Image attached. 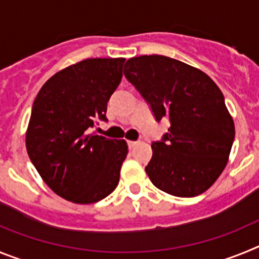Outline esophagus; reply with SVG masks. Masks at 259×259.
<instances>
[{
  "mask_svg": "<svg viewBox=\"0 0 259 259\" xmlns=\"http://www.w3.org/2000/svg\"><path fill=\"white\" fill-rule=\"evenodd\" d=\"M127 144H128V148H130V149H132V148H134V146H136L137 145V141H127Z\"/></svg>",
  "mask_w": 259,
  "mask_h": 259,
  "instance_id": "esophagus-1",
  "label": "esophagus"
}]
</instances>
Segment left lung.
I'll use <instances>...</instances> for the list:
<instances>
[{
    "label": "left lung",
    "mask_w": 259,
    "mask_h": 259,
    "mask_svg": "<svg viewBox=\"0 0 259 259\" xmlns=\"http://www.w3.org/2000/svg\"><path fill=\"white\" fill-rule=\"evenodd\" d=\"M124 76L140 92L157 122L170 128L152 144L145 171L158 189L194 197L223 172L235 140V124L223 93L205 72L164 56L128 59Z\"/></svg>",
    "instance_id": "8db88e82"
}]
</instances>
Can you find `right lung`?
Listing matches in <instances>:
<instances>
[{
	"instance_id": "right-lung-1",
	"label": "right lung",
	"mask_w": 259,
	"mask_h": 259,
	"mask_svg": "<svg viewBox=\"0 0 259 259\" xmlns=\"http://www.w3.org/2000/svg\"><path fill=\"white\" fill-rule=\"evenodd\" d=\"M124 58H89L53 75L37 93L26 134L29 159L50 189L75 203H95L119 183L124 140L89 134L106 122L107 101Z\"/></svg>"
}]
</instances>
